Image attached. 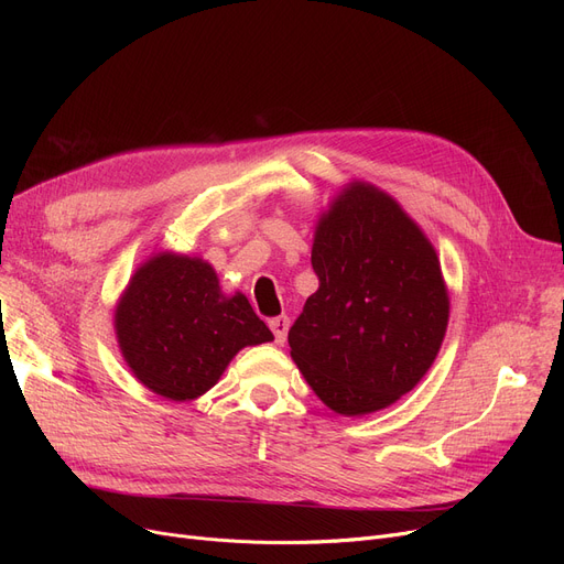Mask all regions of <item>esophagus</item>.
I'll return each instance as SVG.
<instances>
[{"label": "esophagus", "instance_id": "esophagus-1", "mask_svg": "<svg viewBox=\"0 0 564 564\" xmlns=\"http://www.w3.org/2000/svg\"><path fill=\"white\" fill-rule=\"evenodd\" d=\"M270 329L274 332V338L279 345L285 343V336H288V329H290V319L288 315H279V317H272L270 319Z\"/></svg>", "mask_w": 564, "mask_h": 564}]
</instances>
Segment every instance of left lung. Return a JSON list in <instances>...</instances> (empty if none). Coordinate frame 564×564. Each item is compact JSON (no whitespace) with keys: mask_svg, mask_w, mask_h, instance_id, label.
<instances>
[{"mask_svg":"<svg viewBox=\"0 0 564 564\" xmlns=\"http://www.w3.org/2000/svg\"><path fill=\"white\" fill-rule=\"evenodd\" d=\"M317 292L288 334L315 395L343 416L387 409L434 364L448 290L432 242L395 198L349 183L315 228Z\"/></svg>","mask_w":564,"mask_h":564,"instance_id":"obj_1","label":"left lung"}]
</instances>
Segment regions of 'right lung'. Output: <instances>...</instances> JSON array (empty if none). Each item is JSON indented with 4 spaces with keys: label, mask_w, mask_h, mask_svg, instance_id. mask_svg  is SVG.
<instances>
[{
    "label": "right lung",
    "mask_w": 564,
    "mask_h": 564,
    "mask_svg": "<svg viewBox=\"0 0 564 564\" xmlns=\"http://www.w3.org/2000/svg\"><path fill=\"white\" fill-rule=\"evenodd\" d=\"M113 327L134 377L173 402L210 391L242 347L274 340L242 292L226 297L210 262L169 251L134 272Z\"/></svg>",
    "instance_id": "right-lung-1"
}]
</instances>
